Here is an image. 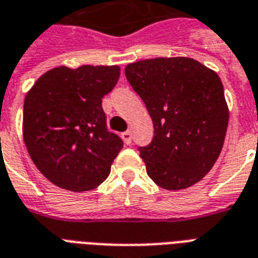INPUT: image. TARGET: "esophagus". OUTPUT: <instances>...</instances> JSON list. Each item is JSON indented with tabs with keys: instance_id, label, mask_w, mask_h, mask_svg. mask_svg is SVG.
I'll use <instances>...</instances> for the list:
<instances>
[{
	"instance_id": "esophagus-1",
	"label": "esophagus",
	"mask_w": 258,
	"mask_h": 258,
	"mask_svg": "<svg viewBox=\"0 0 258 258\" xmlns=\"http://www.w3.org/2000/svg\"><path fill=\"white\" fill-rule=\"evenodd\" d=\"M121 139L124 141L125 145H131V142H133V135L130 131H124V133L121 134Z\"/></svg>"
}]
</instances>
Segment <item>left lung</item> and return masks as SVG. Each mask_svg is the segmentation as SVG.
I'll return each instance as SVG.
<instances>
[{"label": "left lung", "mask_w": 258, "mask_h": 258, "mask_svg": "<svg viewBox=\"0 0 258 258\" xmlns=\"http://www.w3.org/2000/svg\"><path fill=\"white\" fill-rule=\"evenodd\" d=\"M145 101L154 138L138 147L151 179L166 190L200 182L224 146L229 109L220 76L188 57H157L125 67Z\"/></svg>", "instance_id": "1"}]
</instances>
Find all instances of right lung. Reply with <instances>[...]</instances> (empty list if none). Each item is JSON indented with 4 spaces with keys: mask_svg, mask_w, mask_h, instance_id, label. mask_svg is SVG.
I'll return each mask as SVG.
<instances>
[{
    "mask_svg": "<svg viewBox=\"0 0 258 258\" xmlns=\"http://www.w3.org/2000/svg\"><path fill=\"white\" fill-rule=\"evenodd\" d=\"M119 76L117 66L57 67L26 93L24 142L36 167L58 187L88 191L109 175L123 141L107 128L101 99Z\"/></svg>",
    "mask_w": 258,
    "mask_h": 258,
    "instance_id": "1",
    "label": "right lung"
}]
</instances>
